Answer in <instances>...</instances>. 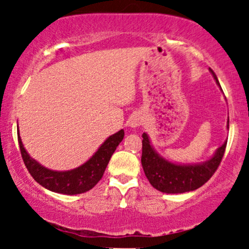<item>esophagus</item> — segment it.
<instances>
[{
    "label": "esophagus",
    "mask_w": 249,
    "mask_h": 249,
    "mask_svg": "<svg viewBox=\"0 0 249 249\" xmlns=\"http://www.w3.org/2000/svg\"><path fill=\"white\" fill-rule=\"evenodd\" d=\"M142 116L138 115V113H136V115H132L130 117V119H128L127 122V125L130 127H138L142 125Z\"/></svg>",
    "instance_id": "34e87169"
}]
</instances>
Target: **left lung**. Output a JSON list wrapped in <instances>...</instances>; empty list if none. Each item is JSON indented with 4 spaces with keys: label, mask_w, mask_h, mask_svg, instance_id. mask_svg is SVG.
Here are the masks:
<instances>
[{
    "label": "left lung",
    "mask_w": 249,
    "mask_h": 249,
    "mask_svg": "<svg viewBox=\"0 0 249 249\" xmlns=\"http://www.w3.org/2000/svg\"><path fill=\"white\" fill-rule=\"evenodd\" d=\"M216 84L219 81L216 75L210 69ZM230 126V119L227 121V128ZM142 165L150 184L162 193H185L201 187L213 176L224 157L227 141L220 146L213 157L206 161L198 164H176L162 158L157 153L147 133H142Z\"/></svg>",
    "instance_id": "obj_1"
}]
</instances>
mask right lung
I'll return each mask as SVG.
<instances>
[{
  "mask_svg": "<svg viewBox=\"0 0 249 249\" xmlns=\"http://www.w3.org/2000/svg\"><path fill=\"white\" fill-rule=\"evenodd\" d=\"M124 138V130L110 136L87 162L70 171H53L42 166L25 151L18 132L22 159L34 179L47 190L56 193L75 196L88 192L102 179L111 156Z\"/></svg>",
  "mask_w": 249,
  "mask_h": 249,
  "instance_id": "1",
  "label": "right lung"
}]
</instances>
